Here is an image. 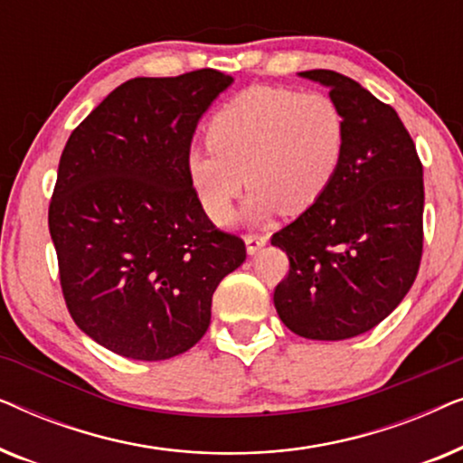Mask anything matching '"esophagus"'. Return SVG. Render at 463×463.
Here are the masks:
<instances>
[{"label": "esophagus", "mask_w": 463, "mask_h": 463, "mask_svg": "<svg viewBox=\"0 0 463 463\" xmlns=\"http://www.w3.org/2000/svg\"><path fill=\"white\" fill-rule=\"evenodd\" d=\"M268 236H261V233H249V236L244 238V242H246V252H249V255H257L259 250L263 249L265 244H268Z\"/></svg>", "instance_id": "esophagus-1"}]
</instances>
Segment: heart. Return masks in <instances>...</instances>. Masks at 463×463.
<instances>
[{"label": "heart", "mask_w": 463, "mask_h": 463, "mask_svg": "<svg viewBox=\"0 0 463 463\" xmlns=\"http://www.w3.org/2000/svg\"><path fill=\"white\" fill-rule=\"evenodd\" d=\"M344 145V113L328 94L257 86L214 113L208 145L189 149L185 168L208 219L225 223L249 185L244 219L257 223L309 211L337 175Z\"/></svg>", "instance_id": "heart-1"}]
</instances>
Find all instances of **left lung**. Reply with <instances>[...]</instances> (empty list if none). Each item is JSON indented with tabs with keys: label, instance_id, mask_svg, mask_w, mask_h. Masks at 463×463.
<instances>
[{
	"label": "left lung",
	"instance_id": "8db88e82",
	"mask_svg": "<svg viewBox=\"0 0 463 463\" xmlns=\"http://www.w3.org/2000/svg\"><path fill=\"white\" fill-rule=\"evenodd\" d=\"M299 75L328 88L344 113L345 145L326 194L271 236L290 261L274 306L299 337L341 341L377 326L413 287L423 249V168L390 105L337 71Z\"/></svg>",
	"mask_w": 463,
	"mask_h": 463
}]
</instances>
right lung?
<instances>
[{
	"label": "right lung",
	"mask_w": 463,
	"mask_h": 463,
	"mask_svg": "<svg viewBox=\"0 0 463 463\" xmlns=\"http://www.w3.org/2000/svg\"><path fill=\"white\" fill-rule=\"evenodd\" d=\"M232 81L214 69L124 81L62 149L48 211L62 295L75 325L119 356L194 347L219 282L244 263L185 168L195 126Z\"/></svg>",
	"instance_id": "obj_1"
}]
</instances>
